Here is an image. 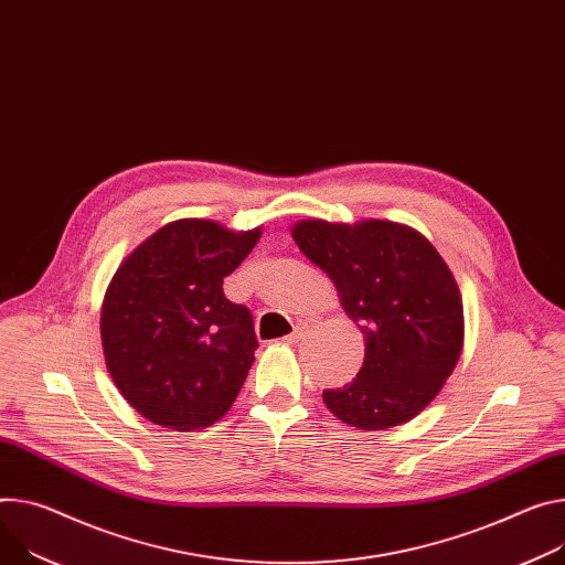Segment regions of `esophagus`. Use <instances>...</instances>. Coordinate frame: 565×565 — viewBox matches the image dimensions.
Returning <instances> with one entry per match:
<instances>
[{"mask_svg": "<svg viewBox=\"0 0 565 565\" xmlns=\"http://www.w3.org/2000/svg\"><path fill=\"white\" fill-rule=\"evenodd\" d=\"M303 333H306V324H297L295 331L284 338V342H286V344H295V342H299V340L303 338Z\"/></svg>", "mask_w": 565, "mask_h": 565, "instance_id": "obj_1", "label": "esophagus"}]
</instances>
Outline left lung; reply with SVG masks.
<instances>
[{"mask_svg": "<svg viewBox=\"0 0 565 565\" xmlns=\"http://www.w3.org/2000/svg\"><path fill=\"white\" fill-rule=\"evenodd\" d=\"M290 234L329 275L344 313L365 335L361 372L322 392L327 407L358 430L415 419L465 347V306L441 254L417 230L376 218L353 225L306 218Z\"/></svg>", "mask_w": 565, "mask_h": 565, "instance_id": "8db88e82", "label": "left lung"}]
</instances>
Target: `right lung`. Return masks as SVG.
Segmentation results:
<instances>
[{
  "mask_svg": "<svg viewBox=\"0 0 565 565\" xmlns=\"http://www.w3.org/2000/svg\"><path fill=\"white\" fill-rule=\"evenodd\" d=\"M262 238L180 218L139 243L108 284L100 342L121 396L150 424L191 433L223 419L259 347L252 316L223 292Z\"/></svg>",
  "mask_w": 565,
  "mask_h": 565,
  "instance_id": "obj_1",
  "label": "right lung"
}]
</instances>
